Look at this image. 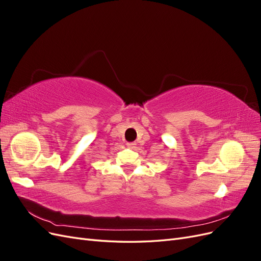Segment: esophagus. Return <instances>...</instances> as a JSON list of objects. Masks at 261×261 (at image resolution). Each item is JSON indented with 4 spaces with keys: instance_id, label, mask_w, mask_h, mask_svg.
<instances>
[{
    "instance_id": "esophagus-1",
    "label": "esophagus",
    "mask_w": 261,
    "mask_h": 261,
    "mask_svg": "<svg viewBox=\"0 0 261 261\" xmlns=\"http://www.w3.org/2000/svg\"><path fill=\"white\" fill-rule=\"evenodd\" d=\"M126 146H127L129 149H135L136 148V144L135 143H127V144H126Z\"/></svg>"
}]
</instances>
